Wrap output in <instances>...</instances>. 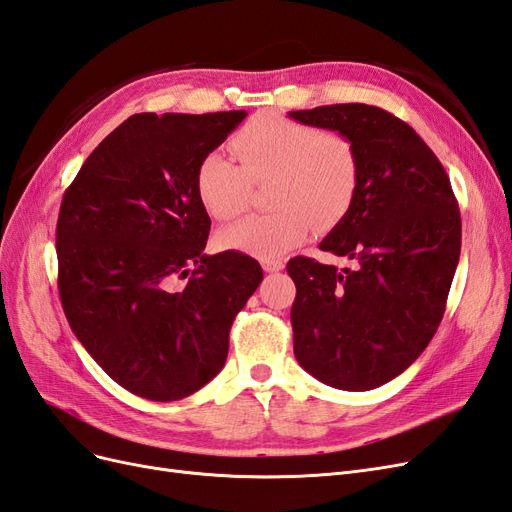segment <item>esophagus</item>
<instances>
[{
  "label": "esophagus",
  "mask_w": 512,
  "mask_h": 512,
  "mask_svg": "<svg viewBox=\"0 0 512 512\" xmlns=\"http://www.w3.org/2000/svg\"><path fill=\"white\" fill-rule=\"evenodd\" d=\"M260 265L267 273H275V271L284 269V260H280V258H262Z\"/></svg>",
  "instance_id": "obj_1"
}]
</instances>
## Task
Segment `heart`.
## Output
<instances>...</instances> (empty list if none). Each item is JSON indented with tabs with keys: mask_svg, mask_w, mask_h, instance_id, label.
<instances>
[{
	"mask_svg": "<svg viewBox=\"0 0 512 512\" xmlns=\"http://www.w3.org/2000/svg\"><path fill=\"white\" fill-rule=\"evenodd\" d=\"M235 160L209 151L196 168V194L209 215L232 220L247 209L252 183L273 179L269 205L224 228V250L277 258L301 245L312 228L329 230L346 218L359 190V156L348 136L284 115L260 113L230 138Z\"/></svg>",
	"mask_w": 512,
	"mask_h": 512,
	"instance_id": "1",
	"label": "heart"
}]
</instances>
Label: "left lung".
I'll return each instance as SVG.
<instances>
[{
  "label": "left lung",
  "instance_id": "1",
  "mask_svg": "<svg viewBox=\"0 0 512 512\" xmlns=\"http://www.w3.org/2000/svg\"><path fill=\"white\" fill-rule=\"evenodd\" d=\"M292 119L348 136L359 190L320 243L348 256L337 271L297 256L290 309L294 356L320 382L369 391L408 369L436 335L461 252V215L440 160L406 121L369 104L292 111Z\"/></svg>",
  "mask_w": 512,
  "mask_h": 512
}]
</instances>
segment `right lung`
Returning a JSON list of instances; mask_svg holds the SVG:
<instances>
[{"mask_svg":"<svg viewBox=\"0 0 512 512\" xmlns=\"http://www.w3.org/2000/svg\"><path fill=\"white\" fill-rule=\"evenodd\" d=\"M245 117L132 115L61 198V307L94 361L138 397L183 399L218 376L232 320L262 282L250 256L203 254L211 220L196 194L198 162Z\"/></svg>","mask_w":512,"mask_h":512,"instance_id":"obj_1","label":"right lung"}]
</instances>
